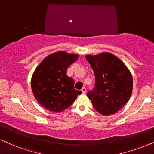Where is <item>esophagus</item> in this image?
Masks as SVG:
<instances>
[{
  "label": "esophagus",
  "mask_w": 154,
  "mask_h": 154,
  "mask_svg": "<svg viewBox=\"0 0 154 154\" xmlns=\"http://www.w3.org/2000/svg\"><path fill=\"white\" fill-rule=\"evenodd\" d=\"M81 91H82V92L83 94H85V92H86V88H83L82 90H81Z\"/></svg>",
  "instance_id": "1"
}]
</instances>
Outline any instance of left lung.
<instances>
[{"instance_id": "1", "label": "left lung", "mask_w": 154, "mask_h": 154, "mask_svg": "<svg viewBox=\"0 0 154 154\" xmlns=\"http://www.w3.org/2000/svg\"><path fill=\"white\" fill-rule=\"evenodd\" d=\"M85 58L95 77V89L87 96L99 113L115 114L126 104L132 94L133 83L130 70L123 61L109 52L88 54Z\"/></svg>"}]
</instances>
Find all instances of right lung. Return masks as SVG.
Masks as SVG:
<instances>
[{
    "label": "right lung",
    "instance_id": "1",
    "mask_svg": "<svg viewBox=\"0 0 154 154\" xmlns=\"http://www.w3.org/2000/svg\"><path fill=\"white\" fill-rule=\"evenodd\" d=\"M77 59V54L59 51L48 55L34 70L31 90L37 102L46 110L62 112L82 93L74 88V79L66 75L67 68Z\"/></svg>",
    "mask_w": 154,
    "mask_h": 154
}]
</instances>
